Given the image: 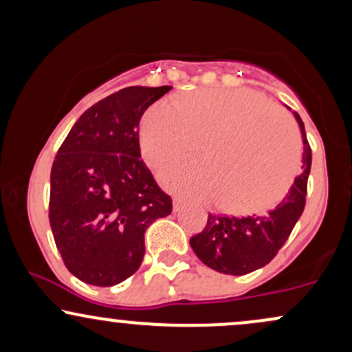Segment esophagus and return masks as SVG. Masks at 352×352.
Returning a JSON list of instances; mask_svg holds the SVG:
<instances>
[{
    "label": "esophagus",
    "mask_w": 352,
    "mask_h": 352,
    "mask_svg": "<svg viewBox=\"0 0 352 352\" xmlns=\"http://www.w3.org/2000/svg\"><path fill=\"white\" fill-rule=\"evenodd\" d=\"M184 208H185L184 201H182L180 199H173V212L179 213V212H182V210H184Z\"/></svg>",
    "instance_id": "esophagus-1"
}]
</instances>
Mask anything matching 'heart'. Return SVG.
I'll return each mask as SVG.
<instances>
[{"mask_svg": "<svg viewBox=\"0 0 352 352\" xmlns=\"http://www.w3.org/2000/svg\"><path fill=\"white\" fill-rule=\"evenodd\" d=\"M201 144L204 162L160 173L173 193L217 200L232 213L265 212L292 187L300 139L289 117L250 89H201L173 106L159 102L140 122V152L153 168L185 159Z\"/></svg>", "mask_w": 352, "mask_h": 352, "instance_id": "obj_1", "label": "heart"}]
</instances>
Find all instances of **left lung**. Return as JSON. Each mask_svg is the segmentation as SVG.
Returning a JSON list of instances; mask_svg holds the SVG:
<instances>
[{
    "label": "left lung",
    "mask_w": 352,
    "mask_h": 352,
    "mask_svg": "<svg viewBox=\"0 0 352 352\" xmlns=\"http://www.w3.org/2000/svg\"><path fill=\"white\" fill-rule=\"evenodd\" d=\"M302 137V172L294 179L283 200L263 215L228 217L210 213L199 235L190 238V246L201 263L218 273L241 276L263 268L276 256L300 220L306 204V187L311 170V147L305 124L293 112Z\"/></svg>",
    "instance_id": "obj_1"
}]
</instances>
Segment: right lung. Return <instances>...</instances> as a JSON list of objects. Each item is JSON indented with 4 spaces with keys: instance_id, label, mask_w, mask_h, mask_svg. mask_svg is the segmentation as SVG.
Masks as SVG:
<instances>
[{
    "instance_id": "1",
    "label": "right lung",
    "mask_w": 352,
    "mask_h": 352,
    "mask_svg": "<svg viewBox=\"0 0 352 352\" xmlns=\"http://www.w3.org/2000/svg\"><path fill=\"white\" fill-rule=\"evenodd\" d=\"M170 86L120 89L89 107L51 168L50 223L64 265L80 281L114 286L144 260V235L172 199L140 159V117Z\"/></svg>"
}]
</instances>
